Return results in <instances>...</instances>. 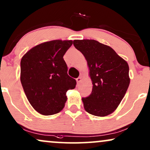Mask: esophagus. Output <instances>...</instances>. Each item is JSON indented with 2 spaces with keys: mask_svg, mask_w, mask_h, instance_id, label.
I'll return each instance as SVG.
<instances>
[{
  "mask_svg": "<svg viewBox=\"0 0 150 150\" xmlns=\"http://www.w3.org/2000/svg\"><path fill=\"white\" fill-rule=\"evenodd\" d=\"M76 81H77V84H78L80 82V81H81V77H77V78L76 79Z\"/></svg>",
  "mask_w": 150,
  "mask_h": 150,
  "instance_id": "34e87169",
  "label": "esophagus"
}]
</instances>
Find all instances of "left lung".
<instances>
[{"label": "left lung", "mask_w": 150, "mask_h": 150, "mask_svg": "<svg viewBox=\"0 0 150 150\" xmlns=\"http://www.w3.org/2000/svg\"><path fill=\"white\" fill-rule=\"evenodd\" d=\"M73 45L86 58L93 84L91 93L82 98L84 109L96 116L111 114L129 85L127 62L113 48L98 41L74 40Z\"/></svg>", "instance_id": "obj_1"}]
</instances>
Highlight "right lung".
<instances>
[{"instance_id":"1","label":"right lung","mask_w":150,"mask_h":150,"mask_svg":"<svg viewBox=\"0 0 150 150\" xmlns=\"http://www.w3.org/2000/svg\"><path fill=\"white\" fill-rule=\"evenodd\" d=\"M71 40L42 43L25 53L21 61V82L28 101L44 115L61 111L67 100L66 92L76 86L68 75L63 57Z\"/></svg>"}]
</instances>
